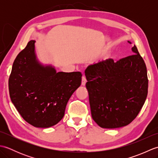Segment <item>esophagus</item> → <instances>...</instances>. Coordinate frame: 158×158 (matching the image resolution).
Returning a JSON list of instances; mask_svg holds the SVG:
<instances>
[{
    "instance_id": "1",
    "label": "esophagus",
    "mask_w": 158,
    "mask_h": 158,
    "mask_svg": "<svg viewBox=\"0 0 158 158\" xmlns=\"http://www.w3.org/2000/svg\"><path fill=\"white\" fill-rule=\"evenodd\" d=\"M86 82H87V79H86V77L83 75V77H82V82H81V84H82V85H85V83H86Z\"/></svg>"
}]
</instances>
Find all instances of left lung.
<instances>
[{"label":"left lung","mask_w":158,"mask_h":158,"mask_svg":"<svg viewBox=\"0 0 158 158\" xmlns=\"http://www.w3.org/2000/svg\"><path fill=\"white\" fill-rule=\"evenodd\" d=\"M132 49L135 54L116 62L107 59L85 70L92 117L102 128L128 125L145 102L147 67L136 45Z\"/></svg>","instance_id":"8db88e82"}]
</instances>
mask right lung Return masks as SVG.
<instances>
[{"instance_id": "1", "label": "right lung", "mask_w": 158, "mask_h": 158, "mask_svg": "<svg viewBox=\"0 0 158 158\" xmlns=\"http://www.w3.org/2000/svg\"><path fill=\"white\" fill-rule=\"evenodd\" d=\"M35 41H29L13 64L10 98L22 118L36 127L56 125L64 115L73 92L81 85V72L56 73L36 59Z\"/></svg>"}]
</instances>
